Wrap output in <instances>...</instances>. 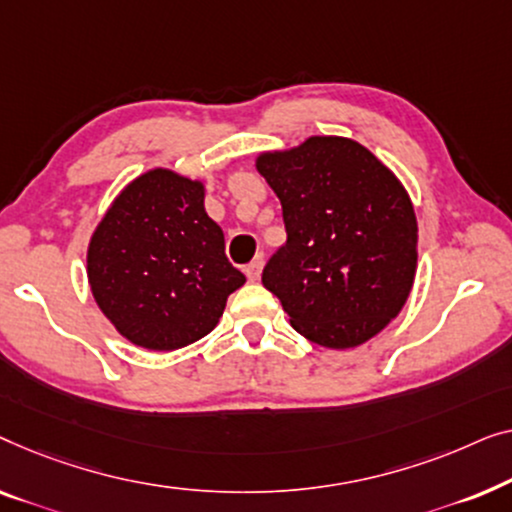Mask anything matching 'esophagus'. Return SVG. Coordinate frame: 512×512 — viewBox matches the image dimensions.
I'll use <instances>...</instances> for the list:
<instances>
[{
  "label": "esophagus",
  "mask_w": 512,
  "mask_h": 512,
  "mask_svg": "<svg viewBox=\"0 0 512 512\" xmlns=\"http://www.w3.org/2000/svg\"><path fill=\"white\" fill-rule=\"evenodd\" d=\"M262 257H255L253 262H250L248 266H246V276H248V280H259V273H262Z\"/></svg>",
  "instance_id": "1"
}]
</instances>
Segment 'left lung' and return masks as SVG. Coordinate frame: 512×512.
<instances>
[{
  "label": "left lung",
  "instance_id": "1",
  "mask_svg": "<svg viewBox=\"0 0 512 512\" xmlns=\"http://www.w3.org/2000/svg\"><path fill=\"white\" fill-rule=\"evenodd\" d=\"M283 206L287 241L264 266L290 325L345 350L397 318L413 290L417 220L399 178L362 143L311 136L257 157Z\"/></svg>",
  "mask_w": 512,
  "mask_h": 512
}]
</instances>
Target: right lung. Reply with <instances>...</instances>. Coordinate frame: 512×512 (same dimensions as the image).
<instances>
[{"label": "right lung", "instance_id": "obj_1", "mask_svg": "<svg viewBox=\"0 0 512 512\" xmlns=\"http://www.w3.org/2000/svg\"><path fill=\"white\" fill-rule=\"evenodd\" d=\"M92 297L127 341L185 348L213 331L246 283L204 208V183L150 169L122 190L88 246Z\"/></svg>", "mask_w": 512, "mask_h": 512}]
</instances>
